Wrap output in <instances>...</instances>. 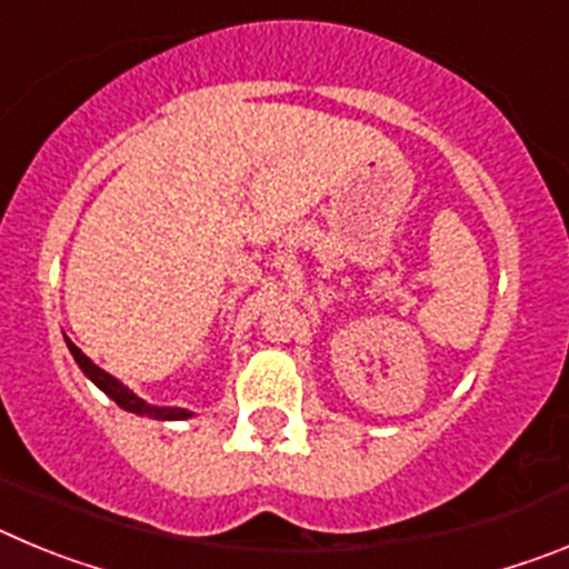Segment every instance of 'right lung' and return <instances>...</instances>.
Segmentation results:
<instances>
[{
  "label": "right lung",
  "mask_w": 569,
  "mask_h": 569,
  "mask_svg": "<svg viewBox=\"0 0 569 569\" xmlns=\"http://www.w3.org/2000/svg\"><path fill=\"white\" fill-rule=\"evenodd\" d=\"M68 341V347H70V356H73V359H77V365L82 367V373L88 376L90 381H93V385L99 387V390H102V393H108L110 399L116 401V405L122 407V410H128V413H136V416H150V419H159V421H182V419H190V410H184V407H156V405H148V401L144 399H139V396L133 393V390H130V387H124L122 381L119 379H113V376L110 373H104L102 367L99 365H93V361L88 359V356L82 353V350H79L77 345H73V341L70 339H64Z\"/></svg>",
  "instance_id": "obj_1"
}]
</instances>
